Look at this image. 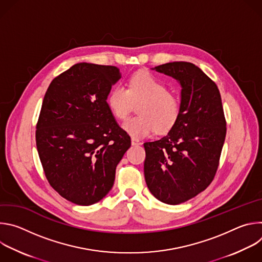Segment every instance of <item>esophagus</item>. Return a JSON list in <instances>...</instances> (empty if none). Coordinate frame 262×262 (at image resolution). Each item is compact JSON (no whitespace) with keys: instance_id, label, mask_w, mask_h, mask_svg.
I'll return each mask as SVG.
<instances>
[{"instance_id":"34e87169","label":"esophagus","mask_w":262,"mask_h":262,"mask_svg":"<svg viewBox=\"0 0 262 262\" xmlns=\"http://www.w3.org/2000/svg\"><path fill=\"white\" fill-rule=\"evenodd\" d=\"M132 143H133V145H140L141 144V142L138 140V139H136V138H132Z\"/></svg>"}]
</instances>
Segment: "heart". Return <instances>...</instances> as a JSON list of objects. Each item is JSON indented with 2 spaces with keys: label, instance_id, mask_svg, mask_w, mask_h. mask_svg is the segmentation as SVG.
Returning <instances> with one entry per match:
<instances>
[{
  "label": "heart",
  "instance_id": "1",
  "mask_svg": "<svg viewBox=\"0 0 262 262\" xmlns=\"http://www.w3.org/2000/svg\"><path fill=\"white\" fill-rule=\"evenodd\" d=\"M127 89L118 87L110 93L108 104L114 114L122 121L126 120L133 110V102L141 101L138 114L141 117L128 121L124 127L136 138H143L159 129L167 132L173 124L176 113L174 98L165 92L151 74L140 71L127 82Z\"/></svg>",
  "mask_w": 262,
  "mask_h": 262
}]
</instances>
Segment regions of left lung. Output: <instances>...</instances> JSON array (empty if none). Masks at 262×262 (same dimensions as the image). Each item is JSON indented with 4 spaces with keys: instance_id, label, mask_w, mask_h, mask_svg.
I'll list each match as a JSON object with an SVG mask.
<instances>
[{
    "instance_id": "1",
    "label": "left lung",
    "mask_w": 262,
    "mask_h": 262,
    "mask_svg": "<svg viewBox=\"0 0 262 262\" xmlns=\"http://www.w3.org/2000/svg\"><path fill=\"white\" fill-rule=\"evenodd\" d=\"M181 86L180 107L168 135L144 144V175L151 194L176 205L204 191L213 179L226 137L216 85L196 65L172 62L155 67Z\"/></svg>"
}]
</instances>
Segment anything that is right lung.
<instances>
[{"mask_svg":"<svg viewBox=\"0 0 262 262\" xmlns=\"http://www.w3.org/2000/svg\"><path fill=\"white\" fill-rule=\"evenodd\" d=\"M120 78L115 66L79 63L54 79L45 95L37 150L51 185L78 205H92L111 191L130 146L106 102Z\"/></svg>","mask_w":262,"mask_h":262,"instance_id":"right-lung-1","label":"right lung"}]
</instances>
